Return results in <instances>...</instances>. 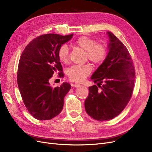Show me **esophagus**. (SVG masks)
<instances>
[{
    "label": "esophagus",
    "instance_id": "obj_1",
    "mask_svg": "<svg viewBox=\"0 0 152 152\" xmlns=\"http://www.w3.org/2000/svg\"><path fill=\"white\" fill-rule=\"evenodd\" d=\"M80 84H74V87H80Z\"/></svg>",
    "mask_w": 152,
    "mask_h": 152
}]
</instances>
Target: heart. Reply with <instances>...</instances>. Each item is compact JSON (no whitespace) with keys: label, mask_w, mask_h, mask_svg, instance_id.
<instances>
[{"label":"heart","mask_w":152,"mask_h":152,"mask_svg":"<svg viewBox=\"0 0 152 152\" xmlns=\"http://www.w3.org/2000/svg\"><path fill=\"white\" fill-rule=\"evenodd\" d=\"M77 46L86 51L85 58L95 64L102 63L107 56V48L101 43L88 37L82 36L77 39L75 42ZM58 57L59 61L66 63L69 59V49L66 44L61 45L58 50ZM93 70L89 63L84 65H75L67 70V75L71 80L82 82L90 75Z\"/></svg>","instance_id":"b5f03b06"}]
</instances>
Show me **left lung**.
Segmentation results:
<instances>
[{"label": "left lung", "mask_w": 152, "mask_h": 152, "mask_svg": "<svg viewBox=\"0 0 152 152\" xmlns=\"http://www.w3.org/2000/svg\"><path fill=\"white\" fill-rule=\"evenodd\" d=\"M107 35L109 52L91 76L98 86L89 87L84 103L87 113L99 121L111 120L123 111L131 98L136 77L127 48L112 32Z\"/></svg>", "instance_id": "8db88e82"}]
</instances>
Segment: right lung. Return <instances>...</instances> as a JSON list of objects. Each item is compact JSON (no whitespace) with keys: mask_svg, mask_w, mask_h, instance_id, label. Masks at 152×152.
I'll return each mask as SVG.
<instances>
[{"mask_svg":"<svg viewBox=\"0 0 152 152\" xmlns=\"http://www.w3.org/2000/svg\"><path fill=\"white\" fill-rule=\"evenodd\" d=\"M73 35H40L21 54L17 73L18 88L28 112L38 120H50L62 111L64 98L71 86L64 82L61 86L52 87L49 80L56 72L59 77H64L58 50Z\"/></svg>","mask_w":152,"mask_h":152,"instance_id":"add662e5","label":"right lung"}]
</instances>
